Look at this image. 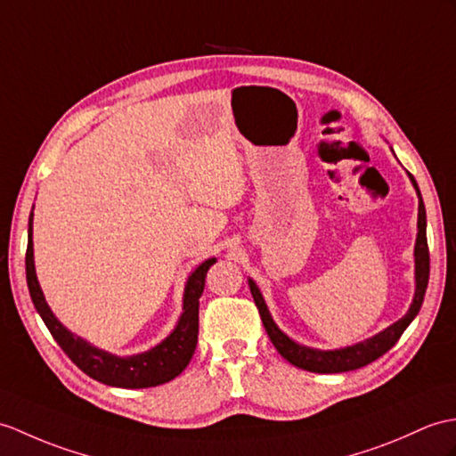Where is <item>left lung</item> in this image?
<instances>
[{
	"label": "left lung",
	"mask_w": 456,
	"mask_h": 456,
	"mask_svg": "<svg viewBox=\"0 0 456 456\" xmlns=\"http://www.w3.org/2000/svg\"><path fill=\"white\" fill-rule=\"evenodd\" d=\"M411 184H414L418 198H419V208H418V239H416V248H414V256H416V293H414V301H411L408 313L402 316V319L395 324H390L385 328L383 332H379L377 336L369 338L365 342H359L354 346H347L342 349H330V352H321V349H313L306 346L295 344L289 336H285L278 324L273 322L272 314L268 311L266 303H264L262 293L258 289V285L252 280H248L250 285V293L254 297V303L258 306L260 319L264 328L270 336V340L273 347L278 349V354L288 359V362L295 367L305 369V371H313V373H346V371H354V369L365 367L375 359H379L383 354H387L390 347H393L402 332L406 330L408 324L416 319V314L421 309L423 303V295H426L428 289V281H429V248H428V235H426V206H423V200L419 194L418 183L414 176L408 175Z\"/></svg>",
	"instance_id": "obj_1"
}]
</instances>
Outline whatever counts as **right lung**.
Here are the masks:
<instances>
[{"label": "right lung", "mask_w": 456, "mask_h": 456, "mask_svg": "<svg viewBox=\"0 0 456 456\" xmlns=\"http://www.w3.org/2000/svg\"><path fill=\"white\" fill-rule=\"evenodd\" d=\"M216 258H209L190 273L184 288V305L183 314L175 326V330L168 334L161 344L151 347L150 352L118 357L102 349L85 342L83 338L71 334L63 326L42 295V289L35 272V254H33V214L28 217V245H27V285L30 299L35 303V309L45 321L50 334L54 336L58 346L63 349L73 363H76L85 375L99 380L102 385L120 387V388H147L168 383L175 377L184 371L190 359L194 355L198 344V306L200 297L204 293L206 273L214 266Z\"/></svg>", "instance_id": "1"}]
</instances>
